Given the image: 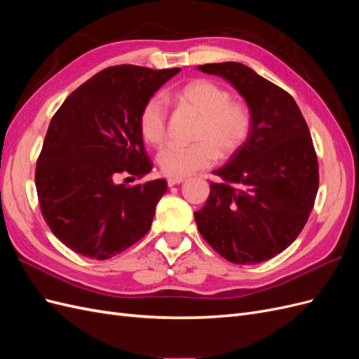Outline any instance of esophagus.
Masks as SVG:
<instances>
[{"label": "esophagus", "instance_id": "34e87169", "mask_svg": "<svg viewBox=\"0 0 359 359\" xmlns=\"http://www.w3.org/2000/svg\"><path fill=\"white\" fill-rule=\"evenodd\" d=\"M181 182H184L182 178H169L168 180V186L173 187V186H178V184H181Z\"/></svg>", "mask_w": 359, "mask_h": 359}]
</instances>
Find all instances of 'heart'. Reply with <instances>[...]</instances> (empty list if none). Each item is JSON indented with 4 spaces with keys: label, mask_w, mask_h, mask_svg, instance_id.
Wrapping results in <instances>:
<instances>
[{
    "label": "heart",
    "mask_w": 359,
    "mask_h": 359,
    "mask_svg": "<svg viewBox=\"0 0 359 359\" xmlns=\"http://www.w3.org/2000/svg\"><path fill=\"white\" fill-rule=\"evenodd\" d=\"M177 104L199 116L190 147L172 145L157 156L160 170L169 178H184L211 168L217 156L229 158L240 151L252 132V114L240 100H231L224 86L208 79H194L173 94ZM139 132L151 147L168 137V111L160 97H151L139 114Z\"/></svg>",
    "instance_id": "b5f03b06"
}]
</instances>
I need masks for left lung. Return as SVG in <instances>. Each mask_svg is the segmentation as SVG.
<instances>
[{"instance_id": "8db88e82", "label": "left lung", "mask_w": 359, "mask_h": 359, "mask_svg": "<svg viewBox=\"0 0 359 359\" xmlns=\"http://www.w3.org/2000/svg\"><path fill=\"white\" fill-rule=\"evenodd\" d=\"M238 90L252 114V132L212 173L198 229L217 253L238 265L280 255L306 226L319 189L309 126L293 97L241 62L203 64Z\"/></svg>"}]
</instances>
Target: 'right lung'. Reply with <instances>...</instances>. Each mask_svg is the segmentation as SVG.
I'll return each instance as SVG.
<instances>
[{"mask_svg":"<svg viewBox=\"0 0 359 359\" xmlns=\"http://www.w3.org/2000/svg\"><path fill=\"white\" fill-rule=\"evenodd\" d=\"M181 69L107 67L74 90L53 115L36 168L43 219L58 240L104 260L149 231L165 180L124 186L153 169L139 132L145 102Z\"/></svg>","mask_w":359,"mask_h":359,"instance_id":"1","label":"right lung"}]
</instances>
